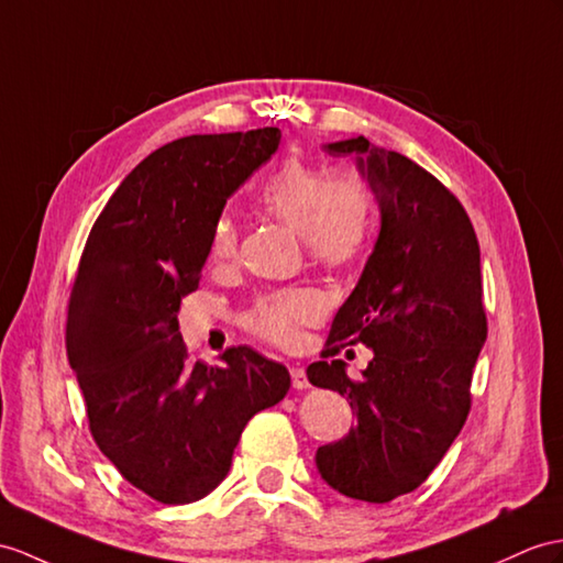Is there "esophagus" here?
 Listing matches in <instances>:
<instances>
[{"label": "esophagus", "mask_w": 563, "mask_h": 563, "mask_svg": "<svg viewBox=\"0 0 563 563\" xmlns=\"http://www.w3.org/2000/svg\"><path fill=\"white\" fill-rule=\"evenodd\" d=\"M291 385H294V389H308L310 387V382H308V375H306V369L303 367H291Z\"/></svg>", "instance_id": "obj_1"}]
</instances>
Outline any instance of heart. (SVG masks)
I'll use <instances>...</instances> for the list:
<instances>
[{
	"mask_svg": "<svg viewBox=\"0 0 563 563\" xmlns=\"http://www.w3.org/2000/svg\"><path fill=\"white\" fill-rule=\"evenodd\" d=\"M265 214L296 229L308 255L324 267H344L365 249L373 227V198L353 176H327L303 159H286L260 186ZM239 249V227L222 214L212 227L210 260L229 263ZM320 298L306 289L279 291L257 300L249 324L257 336L279 346L298 339L300 327L320 318Z\"/></svg>",
	"mask_w": 563,
	"mask_h": 563,
	"instance_id": "b5f03b06",
	"label": "heart"
}]
</instances>
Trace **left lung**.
<instances>
[{"label":"left lung","mask_w":563,"mask_h":563,"mask_svg":"<svg viewBox=\"0 0 563 563\" xmlns=\"http://www.w3.org/2000/svg\"><path fill=\"white\" fill-rule=\"evenodd\" d=\"M324 150L355 159L379 205V236L322 351L361 341L373 361L361 379L344 361L308 365L310 385L346 396L358 418L314 463L341 495L385 504L428 479L468 418L487 339L479 245L456 196L413 159L363 135Z\"/></svg>","instance_id":"obj_1"}]
</instances>
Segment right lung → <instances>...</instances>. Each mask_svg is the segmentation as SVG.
<instances>
[{"label": "right lung", "instance_id": "right-lung-1", "mask_svg": "<svg viewBox=\"0 0 563 563\" xmlns=\"http://www.w3.org/2000/svg\"><path fill=\"white\" fill-rule=\"evenodd\" d=\"M279 129L186 135L147 155L92 224L68 298L66 355L92 440L162 504L222 483L241 432L279 404L289 369L251 346L190 361L181 298L198 289L227 198L277 153Z\"/></svg>", "mask_w": 563, "mask_h": 563}]
</instances>
